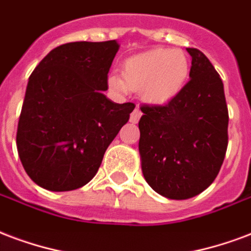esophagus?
<instances>
[{"label": "esophagus", "mask_w": 251, "mask_h": 251, "mask_svg": "<svg viewBox=\"0 0 251 251\" xmlns=\"http://www.w3.org/2000/svg\"><path fill=\"white\" fill-rule=\"evenodd\" d=\"M140 118H141V111L139 110V108H135V110L132 111V114H131L129 122H131V123H137Z\"/></svg>", "instance_id": "34e87169"}]
</instances>
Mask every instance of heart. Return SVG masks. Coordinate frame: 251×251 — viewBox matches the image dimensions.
<instances>
[{"mask_svg": "<svg viewBox=\"0 0 251 251\" xmlns=\"http://www.w3.org/2000/svg\"><path fill=\"white\" fill-rule=\"evenodd\" d=\"M189 74V62L178 50L153 49L129 56L123 63V76L110 74L112 90L127 94L141 91L151 103H165L181 91Z\"/></svg>", "mask_w": 251, "mask_h": 251, "instance_id": "obj_1", "label": "heart"}]
</instances>
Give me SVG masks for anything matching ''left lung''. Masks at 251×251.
<instances>
[{
	"mask_svg": "<svg viewBox=\"0 0 251 251\" xmlns=\"http://www.w3.org/2000/svg\"><path fill=\"white\" fill-rule=\"evenodd\" d=\"M192 56L189 82L167 104H143L139 152L146 181L159 195L186 200L217 177L227 148L224 83L204 52Z\"/></svg>",
	"mask_w": 251,
	"mask_h": 251,
	"instance_id": "obj_1",
	"label": "left lung"
}]
</instances>
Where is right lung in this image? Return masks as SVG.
Returning <instances> with one entry per match:
<instances>
[{
	"mask_svg": "<svg viewBox=\"0 0 251 251\" xmlns=\"http://www.w3.org/2000/svg\"><path fill=\"white\" fill-rule=\"evenodd\" d=\"M118 50L115 39L65 43L30 75L17 150L37 185L67 192L97 175L105 150L135 108L133 103H114L103 94Z\"/></svg>",
	"mask_w": 251,
	"mask_h": 251,
	"instance_id": "1",
	"label": "right lung"
}]
</instances>
